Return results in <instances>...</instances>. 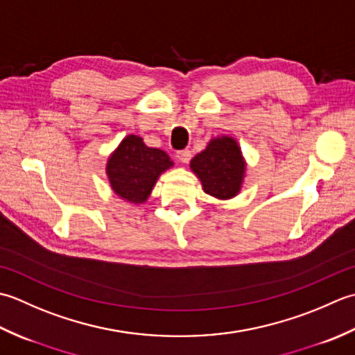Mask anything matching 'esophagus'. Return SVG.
I'll list each match as a JSON object with an SVG mask.
<instances>
[{"label":"esophagus","instance_id":"34e87169","mask_svg":"<svg viewBox=\"0 0 355 355\" xmlns=\"http://www.w3.org/2000/svg\"><path fill=\"white\" fill-rule=\"evenodd\" d=\"M176 157L182 164H188V162H190V159H191V151L190 150H179L176 153Z\"/></svg>","mask_w":355,"mask_h":355}]
</instances>
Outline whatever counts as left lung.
Listing matches in <instances>:
<instances>
[{
	"mask_svg": "<svg viewBox=\"0 0 355 355\" xmlns=\"http://www.w3.org/2000/svg\"><path fill=\"white\" fill-rule=\"evenodd\" d=\"M190 167L209 196L231 199L241 191L245 161L233 137L222 136L209 141L207 148L191 159Z\"/></svg>",
	"mask_w": 355,
	"mask_h": 355,
	"instance_id": "1",
	"label": "left lung"
}]
</instances>
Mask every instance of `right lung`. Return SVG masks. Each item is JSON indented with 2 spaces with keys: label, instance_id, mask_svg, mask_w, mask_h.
I'll return each instance as SVG.
<instances>
[{
  "label": "right lung",
  "instance_id": "1",
  "mask_svg": "<svg viewBox=\"0 0 355 355\" xmlns=\"http://www.w3.org/2000/svg\"><path fill=\"white\" fill-rule=\"evenodd\" d=\"M171 165L165 151L150 148L142 137L130 135L108 157L107 176L118 196L142 204L150 196L159 175Z\"/></svg>",
  "mask_w": 355,
  "mask_h": 355
}]
</instances>
